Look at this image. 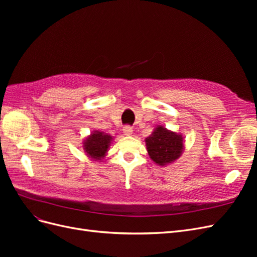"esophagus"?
<instances>
[{"instance_id":"esophagus-1","label":"esophagus","mask_w":257,"mask_h":257,"mask_svg":"<svg viewBox=\"0 0 257 257\" xmlns=\"http://www.w3.org/2000/svg\"><path fill=\"white\" fill-rule=\"evenodd\" d=\"M123 133H124V135H125V136L132 135V133H133V127H131V126H124V127H123Z\"/></svg>"}]
</instances>
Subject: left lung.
Wrapping results in <instances>:
<instances>
[{
  "instance_id": "1",
  "label": "left lung",
  "mask_w": 257,
  "mask_h": 257,
  "mask_svg": "<svg viewBox=\"0 0 257 257\" xmlns=\"http://www.w3.org/2000/svg\"><path fill=\"white\" fill-rule=\"evenodd\" d=\"M145 142L150 159L159 166L172 164L181 157L184 149L182 135L163 125L155 127Z\"/></svg>"
}]
</instances>
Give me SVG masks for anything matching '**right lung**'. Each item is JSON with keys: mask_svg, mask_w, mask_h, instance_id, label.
I'll use <instances>...</instances> for the list:
<instances>
[{"mask_svg": "<svg viewBox=\"0 0 257 257\" xmlns=\"http://www.w3.org/2000/svg\"><path fill=\"white\" fill-rule=\"evenodd\" d=\"M113 141L112 136L104 132L93 131L82 143L83 150L92 161L100 162L107 154L108 149Z\"/></svg>", "mask_w": 257, "mask_h": 257, "instance_id": "right-lung-1", "label": "right lung"}]
</instances>
